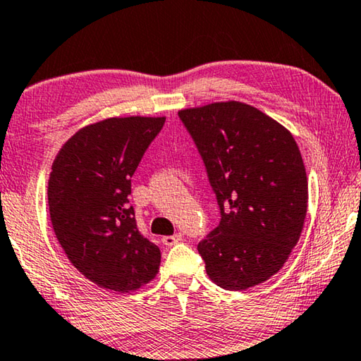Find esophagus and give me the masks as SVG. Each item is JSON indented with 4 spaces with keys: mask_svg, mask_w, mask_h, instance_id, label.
<instances>
[{
    "mask_svg": "<svg viewBox=\"0 0 361 361\" xmlns=\"http://www.w3.org/2000/svg\"><path fill=\"white\" fill-rule=\"evenodd\" d=\"M183 238V233H175V235H165L164 238H161V242L165 243L166 247H171V245H175V243H178L180 240Z\"/></svg>",
    "mask_w": 361,
    "mask_h": 361,
    "instance_id": "34e87169",
    "label": "esophagus"
}]
</instances>
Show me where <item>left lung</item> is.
<instances>
[{"label": "left lung", "mask_w": 361, "mask_h": 361, "mask_svg": "<svg viewBox=\"0 0 361 361\" xmlns=\"http://www.w3.org/2000/svg\"><path fill=\"white\" fill-rule=\"evenodd\" d=\"M221 211L197 243L212 281L257 286L288 260L307 212V178L291 132L250 104L227 101L178 113Z\"/></svg>", "instance_id": "left-lung-1"}]
</instances>
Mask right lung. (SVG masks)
<instances>
[{"mask_svg": "<svg viewBox=\"0 0 361 361\" xmlns=\"http://www.w3.org/2000/svg\"><path fill=\"white\" fill-rule=\"evenodd\" d=\"M165 118H111L65 142L49 178L54 232L77 270L101 288L135 291L152 281L160 248L137 229L130 178Z\"/></svg>", "mask_w": 361, "mask_h": 361, "instance_id": "add662e5", "label": "right lung"}]
</instances>
